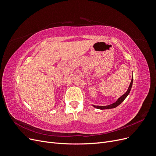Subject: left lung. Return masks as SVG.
<instances>
[{"mask_svg": "<svg viewBox=\"0 0 156 156\" xmlns=\"http://www.w3.org/2000/svg\"><path fill=\"white\" fill-rule=\"evenodd\" d=\"M133 78L132 77L131 83L129 84L128 89H127V92L124 94V95H122L120 98L118 99V100L116 101V102H115L114 103H112V104L107 105V106H98V105H93V106L96 108H99V109H108V108H113L116 107L117 106H119L120 103H122V102L124 101V100L126 98V97L128 96V94H129L132 87V84H133Z\"/></svg>", "mask_w": 156, "mask_h": 156, "instance_id": "left-lung-1", "label": "left lung"}]
</instances>
